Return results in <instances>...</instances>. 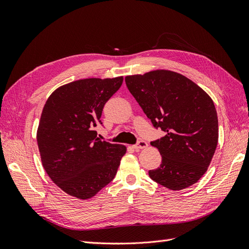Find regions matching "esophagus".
Here are the masks:
<instances>
[{"label": "esophagus", "mask_w": 249, "mask_h": 249, "mask_svg": "<svg viewBox=\"0 0 249 249\" xmlns=\"http://www.w3.org/2000/svg\"><path fill=\"white\" fill-rule=\"evenodd\" d=\"M147 147V142L144 140H139L137 144L134 145L135 149H142V148H146Z\"/></svg>", "instance_id": "1"}]
</instances>
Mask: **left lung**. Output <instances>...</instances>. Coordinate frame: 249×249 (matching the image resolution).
Masks as SVG:
<instances>
[{
    "instance_id": "left-lung-1",
    "label": "left lung",
    "mask_w": 249,
    "mask_h": 249,
    "mask_svg": "<svg viewBox=\"0 0 249 249\" xmlns=\"http://www.w3.org/2000/svg\"><path fill=\"white\" fill-rule=\"evenodd\" d=\"M125 84L155 127L165 136L150 144L162 156L149 170L156 183L182 190L205 175L218 143V117L212 99L190 79L158 70L125 77Z\"/></svg>"
}]
</instances>
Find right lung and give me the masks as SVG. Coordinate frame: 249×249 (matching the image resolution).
Listing matches in <instances>:
<instances>
[{
    "label": "right lung",
    "instance_id": "add662e5",
    "mask_svg": "<svg viewBox=\"0 0 249 249\" xmlns=\"http://www.w3.org/2000/svg\"><path fill=\"white\" fill-rule=\"evenodd\" d=\"M124 78H90L57 88L44 105L37 129L42 166L60 189L88 199L114 178L126 152L97 138L105 104Z\"/></svg>",
    "mask_w": 249,
    "mask_h": 249
}]
</instances>
